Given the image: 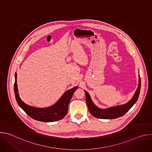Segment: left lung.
I'll return each mask as SVG.
<instances>
[{
	"mask_svg": "<svg viewBox=\"0 0 152 152\" xmlns=\"http://www.w3.org/2000/svg\"><path fill=\"white\" fill-rule=\"evenodd\" d=\"M141 90V78L139 76V83L138 88L133 98L125 104L108 108L106 110L99 109L92 102L88 93L85 91L86 102L90 113L96 118L101 119H114L124 115L137 102Z\"/></svg>",
	"mask_w": 152,
	"mask_h": 152,
	"instance_id": "left-lung-1",
	"label": "left lung"
}]
</instances>
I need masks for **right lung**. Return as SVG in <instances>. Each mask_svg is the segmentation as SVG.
Returning a JSON list of instances; mask_svg holds the SVG:
<instances>
[{
  "mask_svg": "<svg viewBox=\"0 0 152 152\" xmlns=\"http://www.w3.org/2000/svg\"><path fill=\"white\" fill-rule=\"evenodd\" d=\"M77 86L66 91L59 101L53 106L47 108H37L32 107L21 101L18 94L17 85V73L15 74V82L14 86V94L17 102L19 106L29 117L34 120L42 122H53L60 120L66 115L68 112L69 104Z\"/></svg>",
  "mask_w": 152,
  "mask_h": 152,
  "instance_id": "1",
  "label": "right lung"
}]
</instances>
